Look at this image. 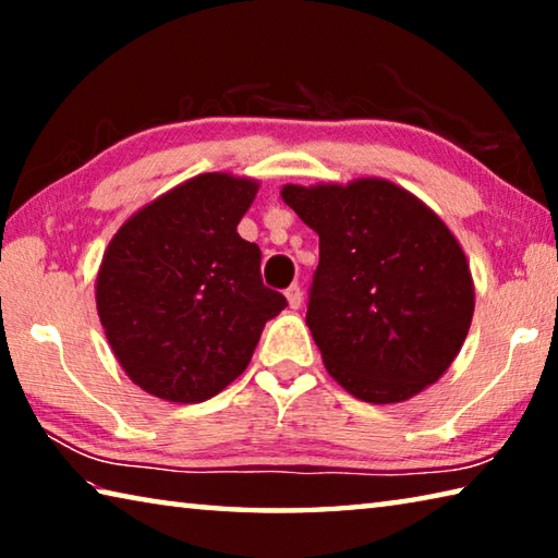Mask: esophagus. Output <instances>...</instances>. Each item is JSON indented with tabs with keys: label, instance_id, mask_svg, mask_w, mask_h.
Masks as SVG:
<instances>
[{
	"label": "esophagus",
	"instance_id": "34e87169",
	"mask_svg": "<svg viewBox=\"0 0 558 558\" xmlns=\"http://www.w3.org/2000/svg\"><path fill=\"white\" fill-rule=\"evenodd\" d=\"M286 298H288V305H290L292 310H298V307L302 305V290H300V286H290V288L286 290Z\"/></svg>",
	"mask_w": 558,
	"mask_h": 558
}]
</instances>
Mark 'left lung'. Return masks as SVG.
Segmentation results:
<instances>
[{
    "label": "left lung",
    "instance_id": "left-lung-1",
    "mask_svg": "<svg viewBox=\"0 0 558 558\" xmlns=\"http://www.w3.org/2000/svg\"><path fill=\"white\" fill-rule=\"evenodd\" d=\"M319 235L307 327L329 376L366 403H401L458 356L475 313L470 263L446 221L381 177L286 184Z\"/></svg>",
    "mask_w": 558,
    "mask_h": 558
}]
</instances>
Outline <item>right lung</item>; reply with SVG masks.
Masks as SVG:
<instances>
[{
    "label": "right lung",
    "mask_w": 558,
    "mask_h": 558,
    "mask_svg": "<svg viewBox=\"0 0 558 558\" xmlns=\"http://www.w3.org/2000/svg\"><path fill=\"white\" fill-rule=\"evenodd\" d=\"M258 179L206 172L137 209L112 235L96 305L112 354L140 389L199 403L245 372L286 298L263 286L239 223Z\"/></svg>",
    "instance_id": "right-lung-1"
}]
</instances>
